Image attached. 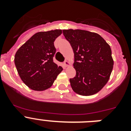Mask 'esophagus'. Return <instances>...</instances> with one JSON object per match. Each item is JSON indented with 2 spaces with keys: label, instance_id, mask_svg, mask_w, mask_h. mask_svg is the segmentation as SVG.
I'll return each instance as SVG.
<instances>
[{
  "label": "esophagus",
  "instance_id": "1",
  "mask_svg": "<svg viewBox=\"0 0 131 131\" xmlns=\"http://www.w3.org/2000/svg\"><path fill=\"white\" fill-rule=\"evenodd\" d=\"M69 64H70V63H69V62H68V61H67V60H66V61H65V62H64V65L66 67L67 66H69Z\"/></svg>",
  "mask_w": 131,
  "mask_h": 131
}]
</instances>
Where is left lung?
<instances>
[{
	"instance_id": "1",
	"label": "left lung",
	"mask_w": 131,
	"mask_h": 131,
	"mask_svg": "<svg viewBox=\"0 0 131 131\" xmlns=\"http://www.w3.org/2000/svg\"><path fill=\"white\" fill-rule=\"evenodd\" d=\"M74 52L76 75L69 81L74 92L90 96L107 83L113 69L110 47L101 36L80 29L63 30Z\"/></svg>"
}]
</instances>
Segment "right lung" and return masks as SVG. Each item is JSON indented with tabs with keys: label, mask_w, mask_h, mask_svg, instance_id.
<instances>
[{
	"label": "right lung",
	"mask_w": 131,
	"mask_h": 131,
	"mask_svg": "<svg viewBox=\"0 0 131 131\" xmlns=\"http://www.w3.org/2000/svg\"><path fill=\"white\" fill-rule=\"evenodd\" d=\"M62 30L39 32L23 45L15 55L14 62L19 77L34 91H45L52 85L63 70L54 62L55 39Z\"/></svg>",
	"instance_id": "obj_1"
}]
</instances>
